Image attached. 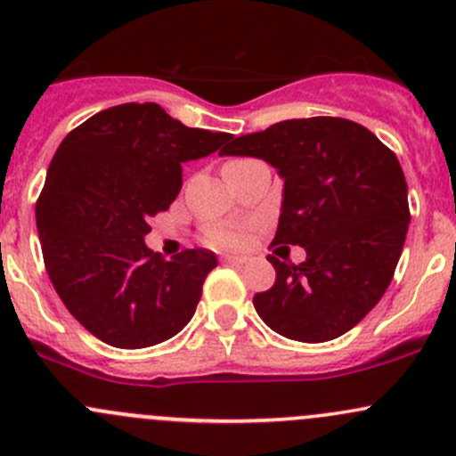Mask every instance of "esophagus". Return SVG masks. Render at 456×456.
<instances>
[{"instance_id":"34e87169","label":"esophagus","mask_w":456,"mask_h":456,"mask_svg":"<svg viewBox=\"0 0 456 456\" xmlns=\"http://www.w3.org/2000/svg\"><path fill=\"white\" fill-rule=\"evenodd\" d=\"M224 261L226 263H232V265H243L248 259L246 256H234V255H224Z\"/></svg>"}]
</instances>
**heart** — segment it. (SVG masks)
I'll list each match as a JSON object with an SVG mask.
<instances>
[{"instance_id":"b5f03b06","label":"heart","mask_w":456,"mask_h":456,"mask_svg":"<svg viewBox=\"0 0 456 456\" xmlns=\"http://www.w3.org/2000/svg\"><path fill=\"white\" fill-rule=\"evenodd\" d=\"M206 241H208L210 246H217V248H234V246H241L243 234L241 230L237 228L217 226V228H210L208 232H206Z\"/></svg>"}]
</instances>
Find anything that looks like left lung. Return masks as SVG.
<instances>
[{
    "label": "left lung",
    "mask_w": 456,
    "mask_h": 456,
    "mask_svg": "<svg viewBox=\"0 0 456 456\" xmlns=\"http://www.w3.org/2000/svg\"><path fill=\"white\" fill-rule=\"evenodd\" d=\"M222 156L265 159L283 177V206L272 246H300L298 265L267 261L276 281L255 294L270 330L298 342H327L354 330L387 292L411 210L395 153L346 118L283 120L230 138Z\"/></svg>",
    "instance_id": "1"
}]
</instances>
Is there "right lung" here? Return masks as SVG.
Returning <instances> with one entry per match:
<instances>
[{"label":"right lung","instance_id":"obj_1","mask_svg":"<svg viewBox=\"0 0 456 456\" xmlns=\"http://www.w3.org/2000/svg\"><path fill=\"white\" fill-rule=\"evenodd\" d=\"M230 138L191 129L156 102H125L59 144L37 201V230L56 294L98 340L144 349L193 318L217 256L195 248L167 261L144 246V234L180 193L182 162L210 156Z\"/></svg>","mask_w":456,"mask_h":456}]
</instances>
